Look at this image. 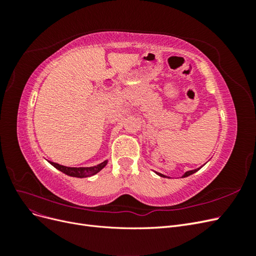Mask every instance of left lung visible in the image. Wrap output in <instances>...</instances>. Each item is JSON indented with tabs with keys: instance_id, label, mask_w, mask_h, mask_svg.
Listing matches in <instances>:
<instances>
[{
	"instance_id": "left-lung-1",
	"label": "left lung",
	"mask_w": 256,
	"mask_h": 256,
	"mask_svg": "<svg viewBox=\"0 0 256 256\" xmlns=\"http://www.w3.org/2000/svg\"><path fill=\"white\" fill-rule=\"evenodd\" d=\"M200 168H202V166H200ZM200 168H196V170H191V171H187V172H186L182 177H187V176H190V175H192V174H194L196 172H198V170H200ZM154 173H156V174H157V175H159V176H161V177H166V178H170V177H168V176H166V175H164V174H161V173H158V172H154Z\"/></svg>"
}]
</instances>
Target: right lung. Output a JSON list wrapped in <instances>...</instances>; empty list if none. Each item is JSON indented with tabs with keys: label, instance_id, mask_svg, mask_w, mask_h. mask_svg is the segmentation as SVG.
<instances>
[{
	"label": "right lung",
	"instance_id": "1",
	"mask_svg": "<svg viewBox=\"0 0 256 256\" xmlns=\"http://www.w3.org/2000/svg\"><path fill=\"white\" fill-rule=\"evenodd\" d=\"M50 164H52L54 168H58V171L63 172L64 174L72 177H78V178H85V177H90L92 175L97 174L98 172L102 171V170L106 166L108 160H104L102 164H99L94 166H88V168H70V166H60L56 162L49 161Z\"/></svg>",
	"mask_w": 256,
	"mask_h": 256
}]
</instances>
